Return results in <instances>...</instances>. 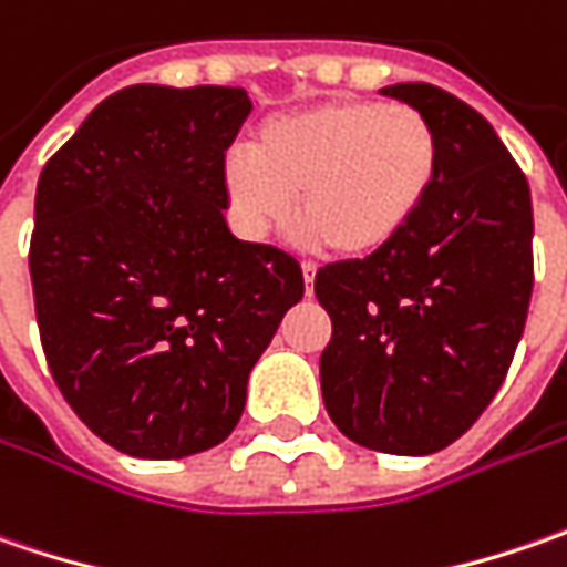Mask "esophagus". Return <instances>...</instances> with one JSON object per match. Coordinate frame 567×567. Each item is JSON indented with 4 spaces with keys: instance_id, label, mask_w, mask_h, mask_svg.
Listing matches in <instances>:
<instances>
[{
    "instance_id": "1",
    "label": "esophagus",
    "mask_w": 567,
    "mask_h": 567,
    "mask_svg": "<svg viewBox=\"0 0 567 567\" xmlns=\"http://www.w3.org/2000/svg\"><path fill=\"white\" fill-rule=\"evenodd\" d=\"M301 272H305V291H313V276H317V266L313 262H301Z\"/></svg>"
}]
</instances>
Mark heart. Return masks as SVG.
<instances>
[{"label": "heart", "mask_w": 567, "mask_h": 567, "mask_svg": "<svg viewBox=\"0 0 567 567\" xmlns=\"http://www.w3.org/2000/svg\"><path fill=\"white\" fill-rule=\"evenodd\" d=\"M441 174V136L409 104L327 101L262 123L250 152L221 158L235 231L262 240L295 215L301 237L339 257L386 250L415 221Z\"/></svg>", "instance_id": "heart-1"}]
</instances>
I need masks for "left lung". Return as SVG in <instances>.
Instances as JSON below:
<instances>
[{
    "mask_svg": "<svg viewBox=\"0 0 567 567\" xmlns=\"http://www.w3.org/2000/svg\"><path fill=\"white\" fill-rule=\"evenodd\" d=\"M381 91L434 123L441 174L386 250L317 272L332 320L320 386L349 441L422 456L473 429L505 381L533 295V206L482 113L425 82Z\"/></svg>",
    "mask_w": 567,
    "mask_h": 567,
    "instance_id": "left-lung-1",
    "label": "left lung"
}]
</instances>
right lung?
<instances>
[{"label": "right lung", "mask_w": 567, "mask_h": 567, "mask_svg": "<svg viewBox=\"0 0 567 567\" xmlns=\"http://www.w3.org/2000/svg\"><path fill=\"white\" fill-rule=\"evenodd\" d=\"M250 111L244 87L130 85L40 171V346L65 403L123 454L221 444L305 295L298 259L237 240L221 212V158Z\"/></svg>", "instance_id": "add662e5"}]
</instances>
